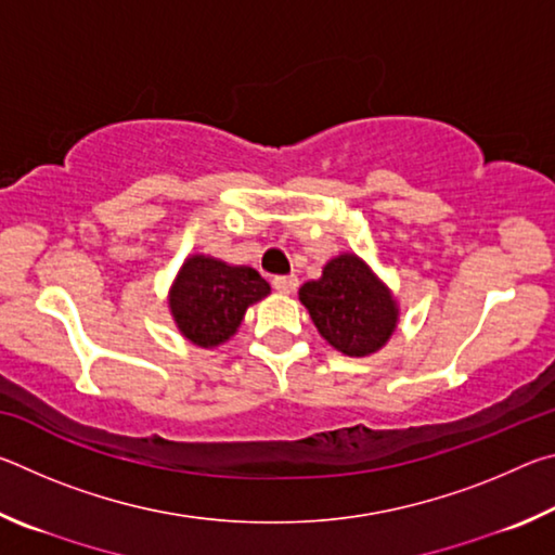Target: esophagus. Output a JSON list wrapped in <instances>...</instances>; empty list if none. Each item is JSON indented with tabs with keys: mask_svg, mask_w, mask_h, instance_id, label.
Returning <instances> with one entry per match:
<instances>
[{
	"mask_svg": "<svg viewBox=\"0 0 555 555\" xmlns=\"http://www.w3.org/2000/svg\"><path fill=\"white\" fill-rule=\"evenodd\" d=\"M271 286H274L279 294H294L296 286H298V279L294 274L288 276H274L271 279Z\"/></svg>",
	"mask_w": 555,
	"mask_h": 555,
	"instance_id": "1",
	"label": "esophagus"
}]
</instances>
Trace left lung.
<instances>
[{"mask_svg":"<svg viewBox=\"0 0 555 555\" xmlns=\"http://www.w3.org/2000/svg\"><path fill=\"white\" fill-rule=\"evenodd\" d=\"M298 298L318 333L347 357L382 350L397 331V298L357 255H337L327 261L321 279L298 288Z\"/></svg>","mask_w":555,"mask_h":555,"instance_id":"8db88e82","label":"left lung"}]
</instances>
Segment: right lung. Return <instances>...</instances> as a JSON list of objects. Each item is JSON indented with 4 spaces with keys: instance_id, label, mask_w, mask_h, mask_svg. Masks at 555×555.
I'll return each instance as SVG.
<instances>
[{
    "instance_id": "1",
    "label": "right lung",
    "mask_w": 555,
    "mask_h": 555,
    "mask_svg": "<svg viewBox=\"0 0 555 555\" xmlns=\"http://www.w3.org/2000/svg\"><path fill=\"white\" fill-rule=\"evenodd\" d=\"M269 291L257 269L193 255L178 271L168 308L183 337L198 347H218L237 333L247 308Z\"/></svg>"
}]
</instances>
